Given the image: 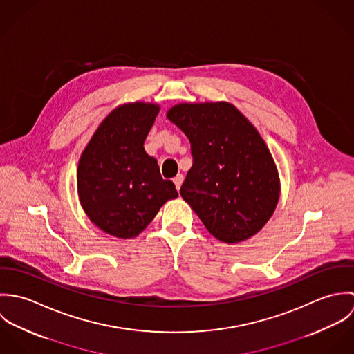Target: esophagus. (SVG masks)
Instances as JSON below:
<instances>
[{
  "label": "esophagus",
  "mask_w": 354,
  "mask_h": 354,
  "mask_svg": "<svg viewBox=\"0 0 354 354\" xmlns=\"http://www.w3.org/2000/svg\"><path fill=\"white\" fill-rule=\"evenodd\" d=\"M183 181H184V176H183V174H178V176H176V177H174L173 183H174V185H176V189H177V191H180Z\"/></svg>",
  "instance_id": "1"
}]
</instances>
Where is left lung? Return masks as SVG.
Masks as SVG:
<instances>
[{"instance_id":"left-lung-1","label":"left lung","mask_w":354,"mask_h":354,"mask_svg":"<svg viewBox=\"0 0 354 354\" xmlns=\"http://www.w3.org/2000/svg\"><path fill=\"white\" fill-rule=\"evenodd\" d=\"M167 118L189 139L194 158L180 195L207 230L234 244L257 233L279 198L274 159L252 124L230 103H181Z\"/></svg>"}]
</instances>
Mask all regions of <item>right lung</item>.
<instances>
[{
  "mask_svg": "<svg viewBox=\"0 0 354 354\" xmlns=\"http://www.w3.org/2000/svg\"><path fill=\"white\" fill-rule=\"evenodd\" d=\"M158 111V104L143 102L114 109L80 156V202L88 218L111 236L136 237L165 203L178 196L143 146Z\"/></svg>",
  "mask_w": 354,
  "mask_h": 354,
  "instance_id": "add662e5",
  "label": "right lung"
}]
</instances>
